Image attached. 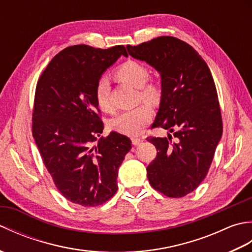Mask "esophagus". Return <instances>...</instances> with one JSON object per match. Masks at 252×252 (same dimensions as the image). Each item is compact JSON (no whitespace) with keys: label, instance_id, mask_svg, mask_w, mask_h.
<instances>
[{"label":"esophagus","instance_id":"1","mask_svg":"<svg viewBox=\"0 0 252 252\" xmlns=\"http://www.w3.org/2000/svg\"><path fill=\"white\" fill-rule=\"evenodd\" d=\"M131 141H132V144L133 145H138V144H141L142 142H143V140L141 137H136V136H133L132 138H131Z\"/></svg>","mask_w":252,"mask_h":252}]
</instances>
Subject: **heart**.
<instances>
[{
    "label": "heart",
    "instance_id": "heart-1",
    "mask_svg": "<svg viewBox=\"0 0 252 252\" xmlns=\"http://www.w3.org/2000/svg\"><path fill=\"white\" fill-rule=\"evenodd\" d=\"M114 76L119 81L138 89V98L149 103H157L161 97V87L148 81L149 70L144 63L129 60L118 67ZM95 99L99 108L105 112H114L110 99V85L106 78H100L95 87ZM153 109L148 103H142L135 108L121 112L110 121L112 130L126 135H137L152 120Z\"/></svg>",
    "mask_w": 252,
    "mask_h": 252
}]
</instances>
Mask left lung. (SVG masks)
Masks as SVG:
<instances>
[{"mask_svg":"<svg viewBox=\"0 0 252 252\" xmlns=\"http://www.w3.org/2000/svg\"><path fill=\"white\" fill-rule=\"evenodd\" d=\"M126 49L161 76V103L152 129L162 127L178 138L147 137L158 151L147 167L149 184L167 197H184L206 178L222 136L215 80L198 52L178 37L158 36Z\"/></svg>","mask_w":252,"mask_h":252,"instance_id":"obj_1","label":"left lung"}]
</instances>
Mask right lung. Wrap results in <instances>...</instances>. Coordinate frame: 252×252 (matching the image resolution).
Masks as SVG:
<instances>
[{"mask_svg": "<svg viewBox=\"0 0 252 252\" xmlns=\"http://www.w3.org/2000/svg\"><path fill=\"white\" fill-rule=\"evenodd\" d=\"M121 54L123 45L66 47L36 83L32 135L56 189L82 207L103 205L116 194L118 169L132 147L118 132L98 138L104 125L95 87Z\"/></svg>", "mask_w": 252, "mask_h": 252, "instance_id": "obj_1", "label": "right lung"}]
</instances>
